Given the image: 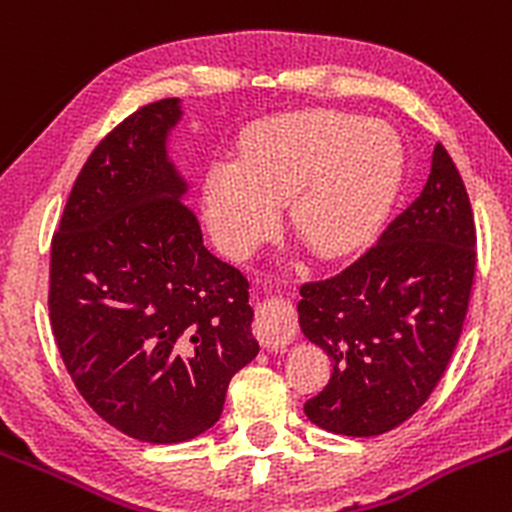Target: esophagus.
Here are the masks:
<instances>
[{
	"label": "esophagus",
	"instance_id": "1",
	"mask_svg": "<svg viewBox=\"0 0 512 512\" xmlns=\"http://www.w3.org/2000/svg\"><path fill=\"white\" fill-rule=\"evenodd\" d=\"M254 333L266 350H278V347H286L291 342L295 325L291 318H281L276 313H268L266 308H258Z\"/></svg>",
	"mask_w": 512,
	"mask_h": 512
}]
</instances>
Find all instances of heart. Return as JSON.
<instances>
[{"mask_svg":"<svg viewBox=\"0 0 512 512\" xmlns=\"http://www.w3.org/2000/svg\"><path fill=\"white\" fill-rule=\"evenodd\" d=\"M397 130L315 108L256 123L236 160L207 175V219L226 254H244L288 202V229L320 258L360 249L382 229L404 179Z\"/></svg>","mask_w":512,"mask_h":512,"instance_id":"heart-1","label":"heart"}]
</instances>
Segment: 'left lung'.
<instances>
[{"label":"left lung","instance_id":"1","mask_svg":"<svg viewBox=\"0 0 512 512\" xmlns=\"http://www.w3.org/2000/svg\"><path fill=\"white\" fill-rule=\"evenodd\" d=\"M476 278L466 184L436 142L419 197L340 273L300 286L298 323L330 379L305 416L342 436H379L419 412L449 367Z\"/></svg>","mask_w":512,"mask_h":512}]
</instances>
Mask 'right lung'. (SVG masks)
Segmentation results:
<instances>
[{
  "label": "right lung",
  "mask_w": 512,
  "mask_h": 512,
  "mask_svg": "<svg viewBox=\"0 0 512 512\" xmlns=\"http://www.w3.org/2000/svg\"><path fill=\"white\" fill-rule=\"evenodd\" d=\"M179 98L142 105L83 165L51 239L49 318L73 384L100 419L147 444L219 421L258 355L249 281L209 254L165 140Z\"/></svg>",
  "instance_id": "1"
}]
</instances>
